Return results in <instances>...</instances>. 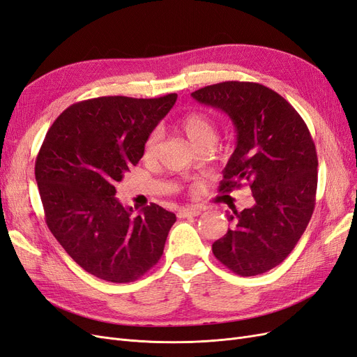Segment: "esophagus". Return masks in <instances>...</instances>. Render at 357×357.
Wrapping results in <instances>:
<instances>
[{
  "label": "esophagus",
  "mask_w": 357,
  "mask_h": 357,
  "mask_svg": "<svg viewBox=\"0 0 357 357\" xmlns=\"http://www.w3.org/2000/svg\"><path fill=\"white\" fill-rule=\"evenodd\" d=\"M202 208L200 206H188V208H182L178 212L179 218H187V216H197L202 213Z\"/></svg>",
  "instance_id": "esophagus-1"
}]
</instances>
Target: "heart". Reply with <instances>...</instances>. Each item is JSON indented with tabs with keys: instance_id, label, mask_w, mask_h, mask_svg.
Returning <instances> with one entry per match:
<instances>
[{
	"instance_id": "1",
	"label": "heart",
	"mask_w": 357,
	"mask_h": 357,
	"mask_svg": "<svg viewBox=\"0 0 357 357\" xmlns=\"http://www.w3.org/2000/svg\"><path fill=\"white\" fill-rule=\"evenodd\" d=\"M179 126L188 136V139L195 145L202 146L206 142H215L216 139V123L213 117L203 111H191L179 119ZM160 144V133L155 130L146 137L144 145V154L146 158H151L157 154Z\"/></svg>"
}]
</instances>
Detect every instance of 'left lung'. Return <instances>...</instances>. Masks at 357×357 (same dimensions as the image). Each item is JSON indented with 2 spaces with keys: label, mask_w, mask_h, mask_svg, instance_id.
<instances>
[{
  "label": "left lung",
  "mask_w": 357,
  "mask_h": 357,
  "mask_svg": "<svg viewBox=\"0 0 357 357\" xmlns=\"http://www.w3.org/2000/svg\"><path fill=\"white\" fill-rule=\"evenodd\" d=\"M191 96L231 119L237 145L220 191L250 187L255 204L227 215L231 227L212 245L215 258L249 278L266 273L294 250L312 220L317 190V154L295 108L259 83L224 82Z\"/></svg>",
  "instance_id": "obj_1"
}]
</instances>
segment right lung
I'll list each match as a JSON object with an SVG mask.
<instances>
[{
  "instance_id": "obj_1",
  "label": "right lung",
  "mask_w": 357,
  "mask_h": 357,
  "mask_svg": "<svg viewBox=\"0 0 357 357\" xmlns=\"http://www.w3.org/2000/svg\"><path fill=\"white\" fill-rule=\"evenodd\" d=\"M176 93L154 99L102 96L54 120L36 160L45 224L65 252L95 278L135 282L163 255L176 216L151 203L133 216L116 185L144 155L146 137Z\"/></svg>"
}]
</instances>
